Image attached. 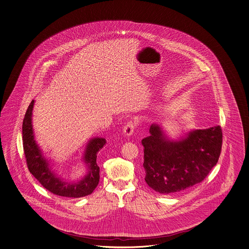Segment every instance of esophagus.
Wrapping results in <instances>:
<instances>
[{"mask_svg": "<svg viewBox=\"0 0 249 249\" xmlns=\"http://www.w3.org/2000/svg\"><path fill=\"white\" fill-rule=\"evenodd\" d=\"M136 126H137L136 122H133V121H129L123 127V133H124L125 136H127V137L131 136L132 133H133L134 129H135Z\"/></svg>", "mask_w": 249, "mask_h": 249, "instance_id": "obj_1", "label": "esophagus"}]
</instances>
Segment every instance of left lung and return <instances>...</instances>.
Returning <instances> with one entry per match:
<instances>
[{
    "instance_id": "1",
    "label": "left lung",
    "mask_w": 249,
    "mask_h": 249,
    "mask_svg": "<svg viewBox=\"0 0 249 249\" xmlns=\"http://www.w3.org/2000/svg\"><path fill=\"white\" fill-rule=\"evenodd\" d=\"M143 139L145 181L156 192L172 194L202 182L218 163L222 129L214 126L196 129L180 140H169L162 128L152 124Z\"/></svg>"
}]
</instances>
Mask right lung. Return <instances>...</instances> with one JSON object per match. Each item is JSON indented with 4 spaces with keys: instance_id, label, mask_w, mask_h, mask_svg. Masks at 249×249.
<instances>
[{
    "instance_id": "add662e5",
    "label": "right lung",
    "mask_w": 249,
    "mask_h": 249,
    "mask_svg": "<svg viewBox=\"0 0 249 249\" xmlns=\"http://www.w3.org/2000/svg\"><path fill=\"white\" fill-rule=\"evenodd\" d=\"M33 106L34 100H32L29 105L22 123L23 150L29 171L44 188L55 195L68 198H80L91 194L96 188L100 180V167L96 163L97 153L105 145L106 140L96 138L89 141L84 157L85 162L88 165V174L84 179L75 183L63 182L50 170L48 161L43 157L34 140L31 124Z\"/></svg>"
}]
</instances>
